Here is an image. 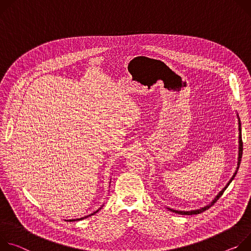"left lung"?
<instances>
[{"label": "left lung", "instance_id": "1", "mask_svg": "<svg viewBox=\"0 0 251 251\" xmlns=\"http://www.w3.org/2000/svg\"><path fill=\"white\" fill-rule=\"evenodd\" d=\"M237 118H238V130H239V135H238V161H237V168H236V171H235V173L233 174V176H232V177L230 178V180L227 182V184L222 188V190L217 194V196L214 198V200L209 203V204H207L206 206H204V207H201V208H200V209H194V210H190V211H182V210H176V209H173V208H170V207H168V209L169 210H171V211H173V212H176V213H178V214H183V215H191V214H200V213H201V212H203V211H205L206 209H208L211 205H213L215 202H216V201L222 196V193L225 192V190L227 188V186L230 184V182L233 180V178L235 177V176H236V174H237V171H238V169H239V165H240V161H241V157H242V151H243V144H242V136H241V124H240V120H239V117H238V115H237Z\"/></svg>", "mask_w": 251, "mask_h": 251}]
</instances>
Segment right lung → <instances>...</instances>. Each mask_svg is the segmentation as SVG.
<instances>
[{
	"instance_id": "add662e5",
	"label": "right lung",
	"mask_w": 251,
	"mask_h": 251,
	"mask_svg": "<svg viewBox=\"0 0 251 251\" xmlns=\"http://www.w3.org/2000/svg\"><path fill=\"white\" fill-rule=\"evenodd\" d=\"M102 207V206H101ZM101 207H100L97 211H95V212H93V213H91V214H89V215H87V216H83V217H80V218H76V219H69L68 221H75V220H81V219H83V218H87V217H89V216H92V215H94L95 213H97L100 209H101Z\"/></svg>"
}]
</instances>
